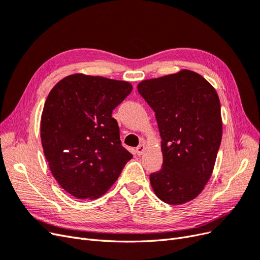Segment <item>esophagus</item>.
<instances>
[{"label": "esophagus", "instance_id": "1", "mask_svg": "<svg viewBox=\"0 0 260 260\" xmlns=\"http://www.w3.org/2000/svg\"><path fill=\"white\" fill-rule=\"evenodd\" d=\"M144 151H145V145H144V144H140V145L137 147V149H136V152H137L138 155H142Z\"/></svg>", "mask_w": 260, "mask_h": 260}]
</instances>
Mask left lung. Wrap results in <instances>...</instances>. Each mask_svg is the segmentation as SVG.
I'll return each mask as SVG.
<instances>
[{
    "label": "left lung",
    "mask_w": 260,
    "mask_h": 260,
    "mask_svg": "<svg viewBox=\"0 0 260 260\" xmlns=\"http://www.w3.org/2000/svg\"><path fill=\"white\" fill-rule=\"evenodd\" d=\"M138 91L155 112L161 138L162 168L149 176L154 193L170 205L190 202L210 179L221 143L218 94L187 69L141 81Z\"/></svg>",
    "instance_id": "8db88e82"
}]
</instances>
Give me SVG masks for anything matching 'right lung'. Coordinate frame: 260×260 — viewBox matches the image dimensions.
I'll list each match as a JSON object with an SVG mask.
<instances>
[{
    "label": "right lung",
    "mask_w": 260,
    "mask_h": 260,
    "mask_svg": "<svg viewBox=\"0 0 260 260\" xmlns=\"http://www.w3.org/2000/svg\"><path fill=\"white\" fill-rule=\"evenodd\" d=\"M131 83L74 74L54 85L41 116V142L53 177L80 200L106 193L131 158L112 117Z\"/></svg>",
    "instance_id": "1"
}]
</instances>
